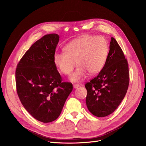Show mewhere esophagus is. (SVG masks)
I'll use <instances>...</instances> for the list:
<instances>
[{
  "mask_svg": "<svg viewBox=\"0 0 146 146\" xmlns=\"http://www.w3.org/2000/svg\"><path fill=\"white\" fill-rule=\"evenodd\" d=\"M79 86H80V85H79L78 84H74V88H75V89L78 88Z\"/></svg>",
  "mask_w": 146,
  "mask_h": 146,
  "instance_id": "obj_1",
  "label": "esophagus"
}]
</instances>
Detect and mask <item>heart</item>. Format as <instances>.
<instances>
[{"mask_svg":"<svg viewBox=\"0 0 146 146\" xmlns=\"http://www.w3.org/2000/svg\"><path fill=\"white\" fill-rule=\"evenodd\" d=\"M109 44L103 36L86 35L69 42L63 48L64 52H56L54 55V63L59 71L69 75L78 64L75 72L70 77L72 82L82 81L88 72L96 74L102 69L107 60Z\"/></svg>","mask_w":146,"mask_h":146,"instance_id":"1","label":"heart"}]
</instances>
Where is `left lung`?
<instances>
[{
  "instance_id": "obj_1",
  "label": "left lung",
  "mask_w": 146,
  "mask_h": 146,
  "mask_svg": "<svg viewBox=\"0 0 146 146\" xmlns=\"http://www.w3.org/2000/svg\"><path fill=\"white\" fill-rule=\"evenodd\" d=\"M129 80L127 60L116 39L111 37L104 68L98 76L85 84L88 110L99 117L113 113L124 98Z\"/></svg>"
}]
</instances>
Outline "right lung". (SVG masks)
Returning <instances> with one entry per match:
<instances>
[{
    "mask_svg": "<svg viewBox=\"0 0 146 146\" xmlns=\"http://www.w3.org/2000/svg\"><path fill=\"white\" fill-rule=\"evenodd\" d=\"M59 36L44 35L32 45L17 65V93L25 110L44 123L58 117L72 91V84L62 82L54 63Z\"/></svg>",
    "mask_w": 146,
    "mask_h": 146,
    "instance_id": "obj_1",
    "label": "right lung"
}]
</instances>
